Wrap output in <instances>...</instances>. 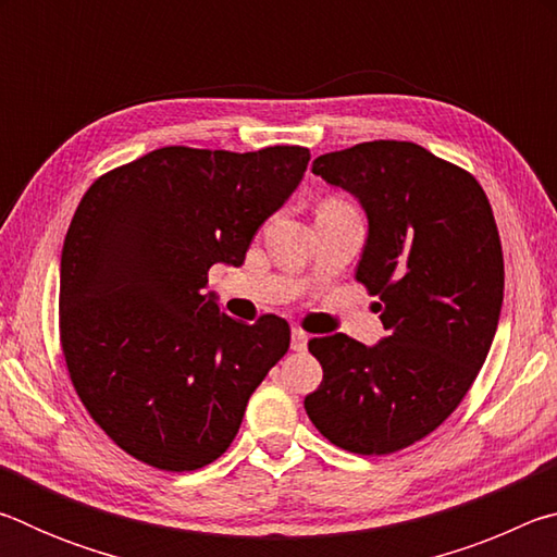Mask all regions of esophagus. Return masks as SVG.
Wrapping results in <instances>:
<instances>
[{"mask_svg": "<svg viewBox=\"0 0 557 557\" xmlns=\"http://www.w3.org/2000/svg\"><path fill=\"white\" fill-rule=\"evenodd\" d=\"M307 342H309V336L305 329H299V326L292 329V348H295V351H305Z\"/></svg>", "mask_w": 557, "mask_h": 557, "instance_id": "obj_1", "label": "esophagus"}]
</instances>
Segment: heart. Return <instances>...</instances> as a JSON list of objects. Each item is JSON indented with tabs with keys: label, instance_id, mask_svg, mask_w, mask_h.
<instances>
[{
	"label": "heart",
	"instance_id": "b5f03b06",
	"mask_svg": "<svg viewBox=\"0 0 557 557\" xmlns=\"http://www.w3.org/2000/svg\"><path fill=\"white\" fill-rule=\"evenodd\" d=\"M324 203H346V201H342V199H338V196H329V199H326Z\"/></svg>",
	"mask_w": 557,
	"mask_h": 557
}]
</instances>
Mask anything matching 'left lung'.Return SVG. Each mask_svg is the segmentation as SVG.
Returning a JSON list of instances; mask_svg holds the SVG:
<instances>
[{
	"label": "left lung",
	"instance_id": "8db88e82",
	"mask_svg": "<svg viewBox=\"0 0 557 557\" xmlns=\"http://www.w3.org/2000/svg\"><path fill=\"white\" fill-rule=\"evenodd\" d=\"M312 172L369 213L356 282L381 301L388 336H317L324 379L305 398L314 428L354 455H393L465 400L492 348L504 252L482 184L425 147L373 139L317 157Z\"/></svg>",
	"mask_w": 557,
	"mask_h": 557
}]
</instances>
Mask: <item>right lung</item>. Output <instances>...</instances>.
<instances>
[{"instance_id": "right-lung-1", "label": "right lung", "mask_w": 557, "mask_h": 557, "mask_svg": "<svg viewBox=\"0 0 557 557\" xmlns=\"http://www.w3.org/2000/svg\"><path fill=\"white\" fill-rule=\"evenodd\" d=\"M309 149L162 147L110 169L63 240L59 334L96 425L145 465L194 471L238 435L250 395L289 348V324H245L203 295L215 262L240 265L295 191Z\"/></svg>"}]
</instances>
